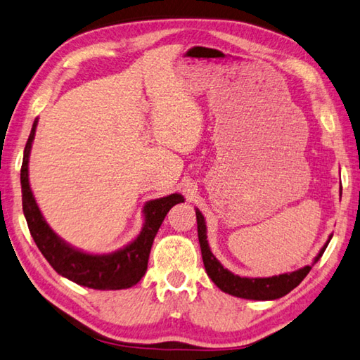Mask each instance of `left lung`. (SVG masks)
<instances>
[{"instance_id":"obj_1","label":"left lung","mask_w":360,"mask_h":360,"mask_svg":"<svg viewBox=\"0 0 360 360\" xmlns=\"http://www.w3.org/2000/svg\"><path fill=\"white\" fill-rule=\"evenodd\" d=\"M196 219H198V236H199V243H200V251H202V261L204 267L207 270V275L210 276L212 281L221 289L223 292H228L231 295H236V297L242 299H250V300H275L280 299L288 292H291L295 286L300 285V281L305 278L308 272L311 270V266H305L295 272L291 274H281L275 276H269V278H247V276H238L229 272L228 269L221 266L209 247V240H207V228H205V219L196 209ZM327 243L321 248L319 255L314 257V262L319 261V257L327 248ZM313 262V264H314Z\"/></svg>"}]
</instances>
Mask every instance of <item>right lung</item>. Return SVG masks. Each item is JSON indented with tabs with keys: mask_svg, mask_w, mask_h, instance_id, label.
Instances as JSON below:
<instances>
[{
	"mask_svg": "<svg viewBox=\"0 0 360 360\" xmlns=\"http://www.w3.org/2000/svg\"><path fill=\"white\" fill-rule=\"evenodd\" d=\"M36 126L37 118L34 120L27 145H25L20 184L23 215L27 218L30 234L37 248L56 272L80 286L101 289V291H109V289L115 291V289H126L137 285L147 272L150 250L158 229L162 224L167 212L175 204L185 202L184 196L175 193L166 198L148 200L143 205L145 223L141 234L122 250L109 255H90L74 248L56 236L47 224L30 188L28 160Z\"/></svg>",
	"mask_w": 360,
	"mask_h": 360,
	"instance_id": "right-lung-1",
	"label": "right lung"
}]
</instances>
